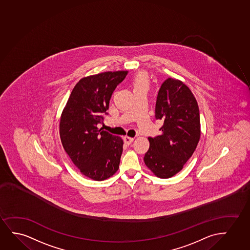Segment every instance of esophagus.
Segmentation results:
<instances>
[{
  "label": "esophagus",
  "instance_id": "esophagus-1",
  "mask_svg": "<svg viewBox=\"0 0 250 250\" xmlns=\"http://www.w3.org/2000/svg\"><path fill=\"white\" fill-rule=\"evenodd\" d=\"M124 142L125 143H126V144H130V143H132L134 141V138H132V137H130V136H124Z\"/></svg>",
  "mask_w": 250,
  "mask_h": 250
}]
</instances>
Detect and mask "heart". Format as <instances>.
Segmentation results:
<instances>
[{
	"label": "heart",
	"mask_w": 250,
	"mask_h": 250,
	"mask_svg": "<svg viewBox=\"0 0 250 250\" xmlns=\"http://www.w3.org/2000/svg\"><path fill=\"white\" fill-rule=\"evenodd\" d=\"M147 84H148V79H147L146 74L143 73V72L137 74L136 77L134 78V88L140 87V86H147Z\"/></svg>",
	"instance_id": "b5f03b06"
}]
</instances>
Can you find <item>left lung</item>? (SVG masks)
Wrapping results in <instances>:
<instances>
[{
	"instance_id": "1",
	"label": "left lung",
	"mask_w": 250,
	"mask_h": 250,
	"mask_svg": "<svg viewBox=\"0 0 250 250\" xmlns=\"http://www.w3.org/2000/svg\"><path fill=\"white\" fill-rule=\"evenodd\" d=\"M155 118L164 121L161 135L148 137L144 156L146 167L159 178H170L182 170L200 139L198 103L182 81L168 78L159 89Z\"/></svg>"
}]
</instances>
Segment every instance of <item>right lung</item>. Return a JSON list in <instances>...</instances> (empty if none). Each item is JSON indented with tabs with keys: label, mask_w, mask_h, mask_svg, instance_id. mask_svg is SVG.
Returning a JSON list of instances; mask_svg holds the SVG:
<instances>
[{
	"label": "right lung",
	"mask_w": 250,
	"mask_h": 250,
	"mask_svg": "<svg viewBox=\"0 0 250 250\" xmlns=\"http://www.w3.org/2000/svg\"><path fill=\"white\" fill-rule=\"evenodd\" d=\"M128 71L89 75L75 84L60 117L59 134L65 152L82 175L104 181L116 173L123 152V140L103 129L102 114L108 109L117 85Z\"/></svg>",
	"instance_id": "obj_1"
}]
</instances>
